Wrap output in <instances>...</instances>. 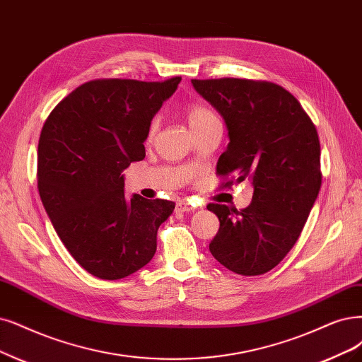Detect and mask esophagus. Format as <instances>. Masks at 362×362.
I'll return each mask as SVG.
<instances>
[{"label":"esophagus","mask_w":362,"mask_h":362,"mask_svg":"<svg viewBox=\"0 0 362 362\" xmlns=\"http://www.w3.org/2000/svg\"><path fill=\"white\" fill-rule=\"evenodd\" d=\"M176 210L177 211H191V210H194V207L188 202H179L176 206Z\"/></svg>","instance_id":"34e87169"}]
</instances>
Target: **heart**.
<instances>
[{
    "label": "heart",
    "instance_id": "heart-1",
    "mask_svg": "<svg viewBox=\"0 0 362 362\" xmlns=\"http://www.w3.org/2000/svg\"><path fill=\"white\" fill-rule=\"evenodd\" d=\"M186 117H188V122L191 129H197L199 127H203L209 122H213V120H219L218 116L215 115L211 109H209L207 105L203 104H192L186 109ZM158 122L156 120H152V124L149 127V137H152L155 131H156Z\"/></svg>",
    "mask_w": 362,
    "mask_h": 362
}]
</instances>
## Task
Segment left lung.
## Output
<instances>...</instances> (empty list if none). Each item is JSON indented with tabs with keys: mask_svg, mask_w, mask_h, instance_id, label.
I'll return each mask as SVG.
<instances>
[{
	"mask_svg": "<svg viewBox=\"0 0 362 362\" xmlns=\"http://www.w3.org/2000/svg\"><path fill=\"white\" fill-rule=\"evenodd\" d=\"M192 85L228 129L216 173H234L238 182L253 185L252 203L243 210L207 206L221 222L209 249L237 274H264L296 245L319 194L317 131L298 100L276 83L223 77L194 78Z\"/></svg>",
	"mask_w": 362,
	"mask_h": 362,
	"instance_id": "obj_1",
	"label": "left lung"
}]
</instances>
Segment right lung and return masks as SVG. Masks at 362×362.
Returning a JSON list of instances; mask_svg holds the SVG:
<instances>
[{"instance_id":"1","label":"right lung","mask_w":362,"mask_h":362,"mask_svg":"<svg viewBox=\"0 0 362 362\" xmlns=\"http://www.w3.org/2000/svg\"><path fill=\"white\" fill-rule=\"evenodd\" d=\"M180 80H90L52 110L40 134V198L64 246L98 279H122L149 262L174 210L168 199H127L122 171L144 158L152 119Z\"/></svg>"}]
</instances>
